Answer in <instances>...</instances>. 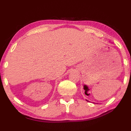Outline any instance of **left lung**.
Listing matches in <instances>:
<instances>
[{
  "label": "left lung",
  "mask_w": 131,
  "mask_h": 131,
  "mask_svg": "<svg viewBox=\"0 0 131 131\" xmlns=\"http://www.w3.org/2000/svg\"><path fill=\"white\" fill-rule=\"evenodd\" d=\"M86 100V101H87V102H89V101H88L87 100Z\"/></svg>",
  "instance_id": "left-lung-1"
}]
</instances>
